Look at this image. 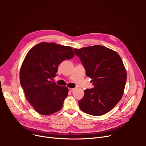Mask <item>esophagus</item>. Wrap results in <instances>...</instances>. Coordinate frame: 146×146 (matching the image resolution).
<instances>
[{
    "instance_id": "obj_1",
    "label": "esophagus",
    "mask_w": 146,
    "mask_h": 146,
    "mask_svg": "<svg viewBox=\"0 0 146 146\" xmlns=\"http://www.w3.org/2000/svg\"><path fill=\"white\" fill-rule=\"evenodd\" d=\"M68 90H69V91H70V92H72V91H73L74 90V88H68Z\"/></svg>"
}]
</instances>
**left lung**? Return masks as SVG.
Masks as SVG:
<instances>
[{"label":"left lung","instance_id":"left-lung-1","mask_svg":"<svg viewBox=\"0 0 146 146\" xmlns=\"http://www.w3.org/2000/svg\"><path fill=\"white\" fill-rule=\"evenodd\" d=\"M74 50L94 86L84 91L79 107L92 116L107 113L120 101L124 91L127 73L121 58L116 52L99 45Z\"/></svg>","mask_w":146,"mask_h":146}]
</instances>
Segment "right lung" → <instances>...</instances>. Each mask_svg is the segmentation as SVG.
Here are the masks:
<instances>
[{"label":"right lung","mask_w":146,"mask_h":146,"mask_svg":"<svg viewBox=\"0 0 146 146\" xmlns=\"http://www.w3.org/2000/svg\"><path fill=\"white\" fill-rule=\"evenodd\" d=\"M72 48L55 43L41 42L30 49L20 70V83L26 98L43 115L58 111L68 94V88L52 82L58 66L73 58Z\"/></svg>","instance_id":"1"}]
</instances>
